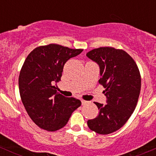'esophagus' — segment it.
Listing matches in <instances>:
<instances>
[{"mask_svg": "<svg viewBox=\"0 0 156 156\" xmlns=\"http://www.w3.org/2000/svg\"><path fill=\"white\" fill-rule=\"evenodd\" d=\"M81 104L82 105H86L89 103V102L87 101V100H81Z\"/></svg>", "mask_w": 156, "mask_h": 156, "instance_id": "esophagus-1", "label": "esophagus"}]
</instances>
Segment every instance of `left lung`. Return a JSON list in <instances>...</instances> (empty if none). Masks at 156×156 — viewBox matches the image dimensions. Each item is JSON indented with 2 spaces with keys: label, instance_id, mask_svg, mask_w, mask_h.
Listing matches in <instances>:
<instances>
[{
  "label": "left lung",
  "instance_id": "obj_1",
  "mask_svg": "<svg viewBox=\"0 0 156 156\" xmlns=\"http://www.w3.org/2000/svg\"><path fill=\"white\" fill-rule=\"evenodd\" d=\"M87 56L100 66L99 83L107 98L106 105L94 102L99 114L87 121V126L99 134H108L123 126L134 111L140 93V74L133 58L123 50L96 48Z\"/></svg>",
  "mask_w": 156,
  "mask_h": 156
}]
</instances>
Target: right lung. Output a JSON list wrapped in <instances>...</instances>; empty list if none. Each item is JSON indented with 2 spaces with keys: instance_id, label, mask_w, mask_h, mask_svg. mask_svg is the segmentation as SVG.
<instances>
[{
  "instance_id": "right-lung-1",
  "label": "right lung",
  "mask_w": 156,
  "mask_h": 156,
  "mask_svg": "<svg viewBox=\"0 0 156 156\" xmlns=\"http://www.w3.org/2000/svg\"><path fill=\"white\" fill-rule=\"evenodd\" d=\"M82 51L50 44L37 47L26 57L19 76L20 97L29 117L41 128L59 130L81 105L79 100L59 94L53 84L60 81L66 62Z\"/></svg>"
}]
</instances>
